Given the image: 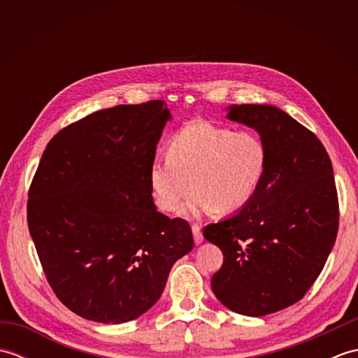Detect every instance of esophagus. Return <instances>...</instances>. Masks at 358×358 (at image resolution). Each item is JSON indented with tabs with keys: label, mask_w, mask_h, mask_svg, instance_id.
Returning a JSON list of instances; mask_svg holds the SVG:
<instances>
[{
	"label": "esophagus",
	"mask_w": 358,
	"mask_h": 358,
	"mask_svg": "<svg viewBox=\"0 0 358 358\" xmlns=\"http://www.w3.org/2000/svg\"><path fill=\"white\" fill-rule=\"evenodd\" d=\"M192 234H194V241H195V245H200V243H203L201 227H200L199 224H194V226H192Z\"/></svg>",
	"instance_id": "1"
}]
</instances>
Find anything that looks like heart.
<instances>
[{
	"instance_id": "b5f03b06",
	"label": "heart",
	"mask_w": 358,
	"mask_h": 358,
	"mask_svg": "<svg viewBox=\"0 0 358 358\" xmlns=\"http://www.w3.org/2000/svg\"><path fill=\"white\" fill-rule=\"evenodd\" d=\"M167 158L149 166V186L157 206L177 212L194 189L185 214L214 210L229 215L257 195L266 171V146L252 132H235L194 121L172 136Z\"/></svg>"
}]
</instances>
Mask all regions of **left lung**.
I'll return each mask as SVG.
<instances>
[{"instance_id": "left-lung-1", "label": "left lung", "mask_w": 358, "mask_h": 358, "mask_svg": "<svg viewBox=\"0 0 358 358\" xmlns=\"http://www.w3.org/2000/svg\"><path fill=\"white\" fill-rule=\"evenodd\" d=\"M226 110L260 135L268 159L252 201L204 227L223 252L210 286L227 309L263 317L303 299L320 275L337 238V189L323 144L286 112L271 104Z\"/></svg>"}]
</instances>
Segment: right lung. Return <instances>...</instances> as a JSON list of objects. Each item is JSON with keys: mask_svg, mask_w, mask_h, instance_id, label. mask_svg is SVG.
<instances>
[{"mask_svg": "<svg viewBox=\"0 0 358 358\" xmlns=\"http://www.w3.org/2000/svg\"><path fill=\"white\" fill-rule=\"evenodd\" d=\"M171 120L162 100L115 106L64 127L43 152L29 191V232L53 292L83 318H138L194 248L191 226L159 214L149 186Z\"/></svg>", "mask_w": 358, "mask_h": 358, "instance_id": "right-lung-1", "label": "right lung"}]
</instances>
